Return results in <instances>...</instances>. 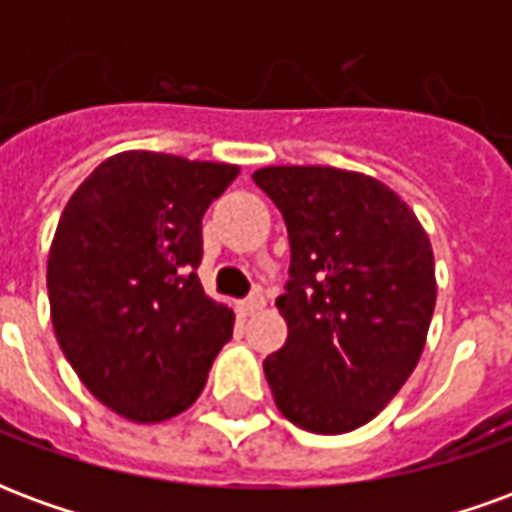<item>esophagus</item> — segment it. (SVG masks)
I'll return each instance as SVG.
<instances>
[{
	"instance_id": "34e87169",
	"label": "esophagus",
	"mask_w": 512,
	"mask_h": 512,
	"mask_svg": "<svg viewBox=\"0 0 512 512\" xmlns=\"http://www.w3.org/2000/svg\"><path fill=\"white\" fill-rule=\"evenodd\" d=\"M263 307H266V299H263V296H252V299L238 301V312H241V315H255V312L263 310Z\"/></svg>"
}]
</instances>
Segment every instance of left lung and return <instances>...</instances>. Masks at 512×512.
Masks as SVG:
<instances>
[{"label":"left lung","mask_w":512,"mask_h":512,"mask_svg":"<svg viewBox=\"0 0 512 512\" xmlns=\"http://www.w3.org/2000/svg\"><path fill=\"white\" fill-rule=\"evenodd\" d=\"M288 224V340L263 362L285 417L323 436L367 425L414 373L436 307L425 227L381 180L337 167L252 175Z\"/></svg>","instance_id":"1"}]
</instances>
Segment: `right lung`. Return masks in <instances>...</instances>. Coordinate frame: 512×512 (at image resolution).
I'll use <instances>...</instances> for the list:
<instances>
[{"label":"right lung","mask_w":512,"mask_h":512,"mask_svg":"<svg viewBox=\"0 0 512 512\" xmlns=\"http://www.w3.org/2000/svg\"><path fill=\"white\" fill-rule=\"evenodd\" d=\"M241 169L126 150L90 172L49 249L51 323L76 376L120 417L153 425L200 397L233 337L205 296L202 216Z\"/></svg>","instance_id":"obj_1"}]
</instances>
